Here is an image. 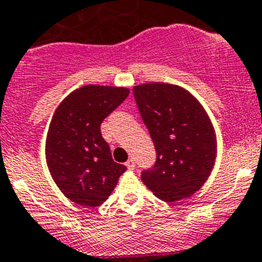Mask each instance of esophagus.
I'll use <instances>...</instances> for the list:
<instances>
[{
	"label": "esophagus",
	"mask_w": 262,
	"mask_h": 262,
	"mask_svg": "<svg viewBox=\"0 0 262 262\" xmlns=\"http://www.w3.org/2000/svg\"><path fill=\"white\" fill-rule=\"evenodd\" d=\"M125 165L129 170H134V168H136V163H134L133 159H129V160L125 163Z\"/></svg>",
	"instance_id": "1"
}]
</instances>
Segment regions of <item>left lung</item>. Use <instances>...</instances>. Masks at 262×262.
Masks as SVG:
<instances>
[{
	"label": "left lung",
	"mask_w": 262,
	"mask_h": 262,
	"mask_svg": "<svg viewBox=\"0 0 262 262\" xmlns=\"http://www.w3.org/2000/svg\"><path fill=\"white\" fill-rule=\"evenodd\" d=\"M139 114L156 150L142 181L164 202L189 198L208 180L217 155L214 128L204 107L186 89L165 82L133 88Z\"/></svg>",
	"instance_id": "left-lung-1"
}]
</instances>
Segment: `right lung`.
I'll return each instance as SVG.
<instances>
[{"label": "right lung", "instance_id": "1", "mask_svg": "<svg viewBox=\"0 0 262 262\" xmlns=\"http://www.w3.org/2000/svg\"><path fill=\"white\" fill-rule=\"evenodd\" d=\"M128 95L126 88L85 85L54 112L46 136V164L60 191L81 207L106 202L126 170L112 159L101 124Z\"/></svg>", "mask_w": 262, "mask_h": 262}]
</instances>
